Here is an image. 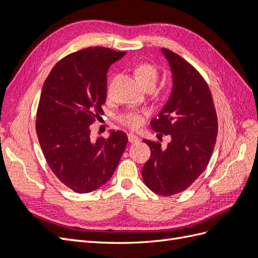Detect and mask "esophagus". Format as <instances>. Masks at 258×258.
Segmentation results:
<instances>
[{
  "label": "esophagus",
  "mask_w": 258,
  "mask_h": 258,
  "mask_svg": "<svg viewBox=\"0 0 258 258\" xmlns=\"http://www.w3.org/2000/svg\"><path fill=\"white\" fill-rule=\"evenodd\" d=\"M127 137H128V142H130V143H136V142L140 141L139 136H136L135 134L128 133V134H127Z\"/></svg>",
  "instance_id": "1"
}]
</instances>
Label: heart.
I'll return each mask as SVG.
<instances>
[{
  "mask_svg": "<svg viewBox=\"0 0 258 258\" xmlns=\"http://www.w3.org/2000/svg\"><path fill=\"white\" fill-rule=\"evenodd\" d=\"M134 75L136 79L144 88H154L158 79V69L154 64L149 62H141L135 66ZM146 115V112H135L131 111L125 113L121 116V123L126 125L132 130H137L142 126L144 123V116Z\"/></svg>",
  "mask_w": 258,
  "mask_h": 258,
  "instance_id": "1",
  "label": "heart"
}]
</instances>
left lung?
<instances>
[{
    "label": "left lung",
    "mask_w": 258,
    "mask_h": 258,
    "mask_svg": "<svg viewBox=\"0 0 258 258\" xmlns=\"http://www.w3.org/2000/svg\"><path fill=\"white\" fill-rule=\"evenodd\" d=\"M161 52L172 73L169 100L151 122L161 137L170 135L166 148L159 142L144 140L151 158L143 166L147 187L160 196L182 192L207 168L218 135V116L207 81L192 64L173 51Z\"/></svg>",
    "instance_id": "obj_1"
}]
</instances>
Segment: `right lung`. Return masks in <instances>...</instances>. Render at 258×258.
<instances>
[{
  "instance_id": "add662e5",
  "label": "right lung",
  "mask_w": 258,
  "mask_h": 258,
  "mask_svg": "<svg viewBox=\"0 0 258 258\" xmlns=\"http://www.w3.org/2000/svg\"><path fill=\"white\" fill-rule=\"evenodd\" d=\"M125 55L105 47H88L62 58L48 75L36 115V133L51 171L78 194L103 185L114 173L127 135L91 139L90 126L103 113L106 74Z\"/></svg>"
}]
</instances>
